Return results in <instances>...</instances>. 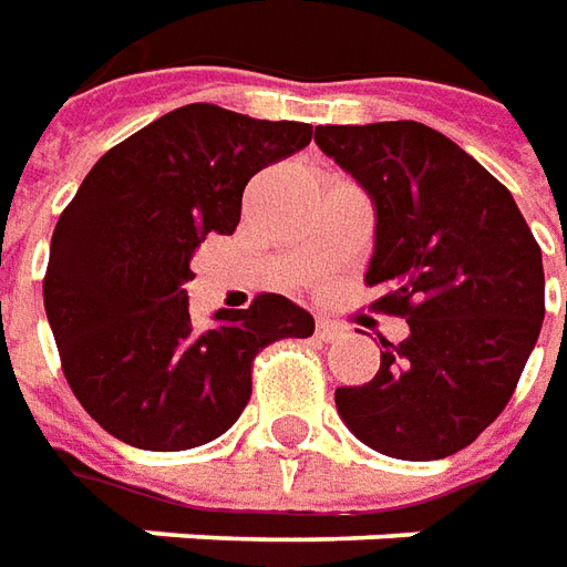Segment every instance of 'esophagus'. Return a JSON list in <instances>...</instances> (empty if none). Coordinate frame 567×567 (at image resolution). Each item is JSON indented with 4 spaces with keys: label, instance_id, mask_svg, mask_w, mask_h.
Instances as JSON below:
<instances>
[{
    "label": "esophagus",
    "instance_id": "esophagus-1",
    "mask_svg": "<svg viewBox=\"0 0 567 567\" xmlns=\"http://www.w3.org/2000/svg\"><path fill=\"white\" fill-rule=\"evenodd\" d=\"M344 332L341 329V323H336V320H329V317H317V339L323 341H336Z\"/></svg>",
    "mask_w": 567,
    "mask_h": 567
}]
</instances>
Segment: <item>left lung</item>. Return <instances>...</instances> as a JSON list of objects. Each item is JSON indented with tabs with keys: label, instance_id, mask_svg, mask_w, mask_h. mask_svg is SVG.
Masks as SVG:
<instances>
[{
	"label": "left lung",
	"instance_id": "8db88e82",
	"mask_svg": "<svg viewBox=\"0 0 567 567\" xmlns=\"http://www.w3.org/2000/svg\"><path fill=\"white\" fill-rule=\"evenodd\" d=\"M315 140L375 200L363 280L409 323L381 339L375 379L336 391L341 419L388 457L455 455L504 412L540 336V247L507 186L427 124H320Z\"/></svg>",
	"mask_w": 567,
	"mask_h": 567
}]
</instances>
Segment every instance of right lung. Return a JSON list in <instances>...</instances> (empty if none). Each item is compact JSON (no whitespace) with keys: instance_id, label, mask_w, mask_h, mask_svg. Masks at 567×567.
<instances>
[{"instance_id":"obj_1","label":"right lung","mask_w":567,"mask_h":567,"mask_svg":"<svg viewBox=\"0 0 567 567\" xmlns=\"http://www.w3.org/2000/svg\"><path fill=\"white\" fill-rule=\"evenodd\" d=\"M308 143L311 124L188 103L112 146L60 213L45 315L72 393L115 440L148 452L210 443L250 400L256 354L315 332L277 292L200 329L186 292L200 240L238 228L247 183Z\"/></svg>"}]
</instances>
